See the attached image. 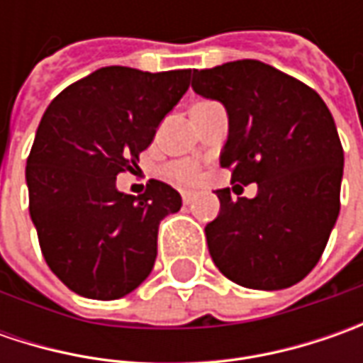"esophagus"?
Segmentation results:
<instances>
[{
	"mask_svg": "<svg viewBox=\"0 0 363 363\" xmlns=\"http://www.w3.org/2000/svg\"><path fill=\"white\" fill-rule=\"evenodd\" d=\"M182 200L188 206V203H191L196 200V194H194V191H184V194H182Z\"/></svg>",
	"mask_w": 363,
	"mask_h": 363,
	"instance_id": "34e87169",
	"label": "esophagus"
}]
</instances>
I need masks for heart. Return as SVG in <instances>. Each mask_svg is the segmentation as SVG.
<instances>
[{"label": "heart", "mask_w": 363, "mask_h": 363, "mask_svg": "<svg viewBox=\"0 0 363 363\" xmlns=\"http://www.w3.org/2000/svg\"><path fill=\"white\" fill-rule=\"evenodd\" d=\"M169 177L175 179V182H179V184H196L200 179L198 169L191 163H186V161L172 165L169 167Z\"/></svg>", "instance_id": "heart-1"}]
</instances>
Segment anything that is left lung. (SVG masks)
Masks as SVG:
<instances>
[{"label": "left lung", "instance_id": "8db88e82", "mask_svg": "<svg viewBox=\"0 0 363 363\" xmlns=\"http://www.w3.org/2000/svg\"><path fill=\"white\" fill-rule=\"evenodd\" d=\"M191 89L228 115L220 165L255 198L216 189L220 214L206 224L210 257L246 289L279 291L303 281L340 216L343 149L323 99L258 60L194 70Z\"/></svg>", "mask_w": 363, "mask_h": 363}]
</instances>
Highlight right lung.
<instances>
[{"label":"right lung","mask_w":363,"mask_h":363,"mask_svg":"<svg viewBox=\"0 0 363 363\" xmlns=\"http://www.w3.org/2000/svg\"><path fill=\"white\" fill-rule=\"evenodd\" d=\"M189 74L105 66L64 89L40 121L26 163L30 216L50 271L77 295L121 299L153 271L160 222L182 196L157 179L131 196L117 175L137 167Z\"/></svg>","instance_id":"obj_1"}]
</instances>
